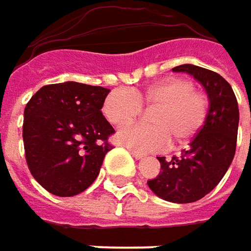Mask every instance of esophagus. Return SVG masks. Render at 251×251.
<instances>
[{
	"label": "esophagus",
	"mask_w": 251,
	"mask_h": 251,
	"mask_svg": "<svg viewBox=\"0 0 251 251\" xmlns=\"http://www.w3.org/2000/svg\"><path fill=\"white\" fill-rule=\"evenodd\" d=\"M129 152L132 153L133 157H136V159H143L146 153H143V152H139V151H135V149H129Z\"/></svg>",
	"instance_id": "esophagus-1"
}]
</instances>
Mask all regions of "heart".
Listing matches in <instances>:
<instances>
[{"label":"heart","mask_w":251,"mask_h":251,"mask_svg":"<svg viewBox=\"0 0 251 251\" xmlns=\"http://www.w3.org/2000/svg\"><path fill=\"white\" fill-rule=\"evenodd\" d=\"M145 108H153L149 119L153 124H136L119 130L118 140L138 151L166 148L170 139L184 146L195 139L203 127L209 98L195 89L187 78H168L135 89H115L103 102V115L115 126L133 122Z\"/></svg>","instance_id":"1"}]
</instances>
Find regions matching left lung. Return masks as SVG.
I'll return each mask as SVG.
<instances>
[{"label":"left lung","instance_id":"left-lung-1","mask_svg":"<svg viewBox=\"0 0 251 251\" xmlns=\"http://www.w3.org/2000/svg\"><path fill=\"white\" fill-rule=\"evenodd\" d=\"M175 72L193 75L209 96V112L198 136L180 157H157L160 173L148 180L159 198L173 203H192L210 193L222 180L236 153L239 105L223 76L206 68L184 64Z\"/></svg>","mask_w":251,"mask_h":251}]
</instances>
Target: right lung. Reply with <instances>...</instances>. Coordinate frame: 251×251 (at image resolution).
<instances>
[{
  "instance_id": "1",
  "label": "right lung",
  "mask_w": 251,
  "mask_h": 251,
  "mask_svg": "<svg viewBox=\"0 0 251 251\" xmlns=\"http://www.w3.org/2000/svg\"><path fill=\"white\" fill-rule=\"evenodd\" d=\"M109 89L79 82L45 85L24 111L25 159L34 179L69 198L95 182L115 129L102 115Z\"/></svg>"
}]
</instances>
